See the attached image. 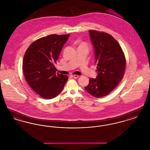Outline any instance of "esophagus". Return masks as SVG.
I'll use <instances>...</instances> for the list:
<instances>
[{
  "label": "esophagus",
  "mask_w": 150,
  "mask_h": 150,
  "mask_svg": "<svg viewBox=\"0 0 150 150\" xmlns=\"http://www.w3.org/2000/svg\"><path fill=\"white\" fill-rule=\"evenodd\" d=\"M73 77H74V78L78 79L79 78V75H73Z\"/></svg>",
  "instance_id": "esophagus-1"
}]
</instances>
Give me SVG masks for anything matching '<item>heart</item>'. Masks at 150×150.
Here are the masks:
<instances>
[{"mask_svg": "<svg viewBox=\"0 0 150 150\" xmlns=\"http://www.w3.org/2000/svg\"><path fill=\"white\" fill-rule=\"evenodd\" d=\"M81 46H85V47H87V44L85 43H81L80 44L79 47H81Z\"/></svg>", "mask_w": 150, "mask_h": 150, "instance_id": "1", "label": "heart"}]
</instances>
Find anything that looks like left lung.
<instances>
[{
	"mask_svg": "<svg viewBox=\"0 0 150 150\" xmlns=\"http://www.w3.org/2000/svg\"><path fill=\"white\" fill-rule=\"evenodd\" d=\"M94 50L97 76L89 79L86 91L96 98L107 96L123 78L126 59L120 45L112 36L96 30H89Z\"/></svg>",
	"mask_w": 150,
	"mask_h": 150,
	"instance_id": "left-lung-1",
	"label": "left lung"
}]
</instances>
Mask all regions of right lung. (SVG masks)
<instances>
[{
	"mask_svg": "<svg viewBox=\"0 0 150 150\" xmlns=\"http://www.w3.org/2000/svg\"><path fill=\"white\" fill-rule=\"evenodd\" d=\"M70 36L52 34L32 43L23 58L22 69L30 86L45 99H52L62 91L67 75L56 74L54 64Z\"/></svg>",
	"mask_w": 150,
	"mask_h": 150,
	"instance_id": "add662e5",
	"label": "right lung"
}]
</instances>
